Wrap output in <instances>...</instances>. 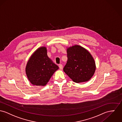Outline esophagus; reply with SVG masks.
<instances>
[{
	"label": "esophagus",
	"instance_id": "1",
	"mask_svg": "<svg viewBox=\"0 0 122 122\" xmlns=\"http://www.w3.org/2000/svg\"><path fill=\"white\" fill-rule=\"evenodd\" d=\"M59 68H60V70H62V69H63V66H62V65H61V64H60L59 65Z\"/></svg>",
	"mask_w": 122,
	"mask_h": 122
}]
</instances>
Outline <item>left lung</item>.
<instances>
[{
	"label": "left lung",
	"instance_id": "left-lung-1",
	"mask_svg": "<svg viewBox=\"0 0 122 122\" xmlns=\"http://www.w3.org/2000/svg\"><path fill=\"white\" fill-rule=\"evenodd\" d=\"M68 60L63 70L75 83L89 81L94 75L96 64L88 50L78 45L67 49Z\"/></svg>",
	"mask_w": 122,
	"mask_h": 122
}]
</instances>
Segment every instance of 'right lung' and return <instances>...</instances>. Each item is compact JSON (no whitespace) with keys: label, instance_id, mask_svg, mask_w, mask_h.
<instances>
[{"label":"right lung","instance_id":"right-lung-1","mask_svg":"<svg viewBox=\"0 0 122 122\" xmlns=\"http://www.w3.org/2000/svg\"><path fill=\"white\" fill-rule=\"evenodd\" d=\"M58 68L47 56L46 47L42 46L30 56L25 67V72L31 84L45 86Z\"/></svg>","mask_w":122,"mask_h":122}]
</instances>
